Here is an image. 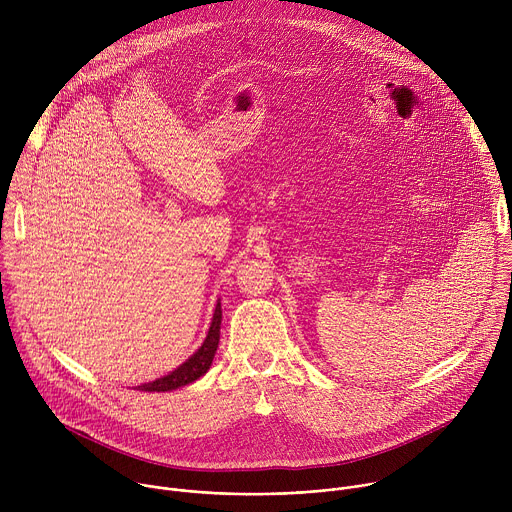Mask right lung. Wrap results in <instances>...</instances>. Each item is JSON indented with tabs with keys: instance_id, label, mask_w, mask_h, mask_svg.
I'll return each instance as SVG.
<instances>
[{
	"instance_id": "right-lung-1",
	"label": "right lung",
	"mask_w": 512,
	"mask_h": 512,
	"mask_svg": "<svg viewBox=\"0 0 512 512\" xmlns=\"http://www.w3.org/2000/svg\"><path fill=\"white\" fill-rule=\"evenodd\" d=\"M221 320H223L221 302H216L212 322H210V328H208V334H206L202 346L186 362H182L176 371H172V373H168V375H164V377H160L152 383L139 385L137 389L148 391V393H164V391L180 389V387L190 385L196 379H200L210 369L214 352L218 348V340H221Z\"/></svg>"
}]
</instances>
